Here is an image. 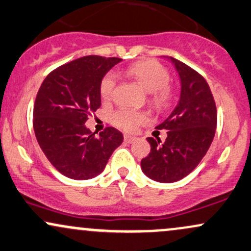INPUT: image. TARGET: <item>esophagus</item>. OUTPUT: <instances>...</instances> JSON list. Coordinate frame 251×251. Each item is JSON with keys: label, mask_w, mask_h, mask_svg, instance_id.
<instances>
[{"label": "esophagus", "mask_w": 251, "mask_h": 251, "mask_svg": "<svg viewBox=\"0 0 251 251\" xmlns=\"http://www.w3.org/2000/svg\"><path fill=\"white\" fill-rule=\"evenodd\" d=\"M135 140H137V138L133 137V135H129V134L124 135V141H125L126 144H132V143H134Z\"/></svg>", "instance_id": "esophagus-1"}]
</instances>
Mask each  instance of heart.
<instances>
[{
	"label": "heart",
	"instance_id": "1",
	"mask_svg": "<svg viewBox=\"0 0 251 251\" xmlns=\"http://www.w3.org/2000/svg\"><path fill=\"white\" fill-rule=\"evenodd\" d=\"M127 75L134 78L141 86L151 93L150 100L159 108L167 107L173 98V92L168 86L170 72L164 65L154 60H144L135 63L127 69ZM117 77L113 72L105 75L100 81L99 91L102 100L107 101L112 98L114 87H116ZM147 120V114L140 111L131 108H119L112 114V123L117 127L125 131H135L140 124Z\"/></svg>",
	"mask_w": 251,
	"mask_h": 251
}]
</instances>
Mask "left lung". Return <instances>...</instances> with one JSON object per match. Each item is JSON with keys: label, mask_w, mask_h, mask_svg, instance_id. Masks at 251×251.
<instances>
[{"label": "left lung", "mask_w": 251, "mask_h": 251, "mask_svg": "<svg viewBox=\"0 0 251 251\" xmlns=\"http://www.w3.org/2000/svg\"><path fill=\"white\" fill-rule=\"evenodd\" d=\"M181 80L176 107L158 129H167L165 143L147 138L150 154L141 170L158 182H175L187 176L206 155L215 135L217 112L210 87L203 77L185 63L171 57Z\"/></svg>", "instance_id": "obj_1"}]
</instances>
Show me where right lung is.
I'll list each match as a JSON object with an SVG mask.
<instances>
[{"mask_svg":"<svg viewBox=\"0 0 251 251\" xmlns=\"http://www.w3.org/2000/svg\"><path fill=\"white\" fill-rule=\"evenodd\" d=\"M122 62L117 57L85 56L51 71L39 87L34 105V131L39 147L59 173L89 180L104 171L123 134L106 127L99 135L85 127L100 107V81Z\"/></svg>","mask_w":251,"mask_h":251,"instance_id":"obj_1","label":"right lung"}]
</instances>
